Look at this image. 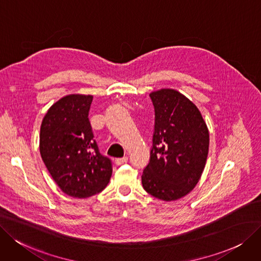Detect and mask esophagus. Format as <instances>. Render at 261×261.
Instances as JSON below:
<instances>
[{"mask_svg":"<svg viewBox=\"0 0 261 261\" xmlns=\"http://www.w3.org/2000/svg\"><path fill=\"white\" fill-rule=\"evenodd\" d=\"M128 161V158L127 156H124V158H121V159H117L116 161H114V163H116L117 166H120V165H123L125 163H127Z\"/></svg>","mask_w":261,"mask_h":261,"instance_id":"esophagus-1","label":"esophagus"}]
</instances>
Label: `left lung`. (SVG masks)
I'll use <instances>...</instances> for the list:
<instances>
[{"mask_svg":"<svg viewBox=\"0 0 261 261\" xmlns=\"http://www.w3.org/2000/svg\"><path fill=\"white\" fill-rule=\"evenodd\" d=\"M155 121L144 191L165 201L189 194L199 181L209 152V130L200 111L171 89L152 92Z\"/></svg>","mask_w":261,"mask_h":261,"instance_id":"1","label":"left lung"}]
</instances>
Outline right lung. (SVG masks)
I'll list each match as a JSON object with an SVG mask.
<instances>
[{"label": "right lung", "instance_id": "right-lung-1", "mask_svg": "<svg viewBox=\"0 0 261 261\" xmlns=\"http://www.w3.org/2000/svg\"><path fill=\"white\" fill-rule=\"evenodd\" d=\"M93 96L71 94L46 113L39 151L52 179L65 194L86 198L105 189L112 163L100 154L89 120Z\"/></svg>", "mask_w": 261, "mask_h": 261}]
</instances>
